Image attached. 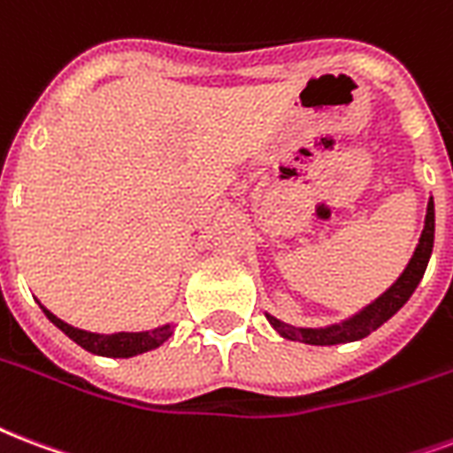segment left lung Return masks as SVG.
<instances>
[{
	"mask_svg": "<svg viewBox=\"0 0 453 453\" xmlns=\"http://www.w3.org/2000/svg\"><path fill=\"white\" fill-rule=\"evenodd\" d=\"M433 242H434V203L433 199L427 202V213H426V227H423V234H420V242L413 257H411L406 271L399 275V280L392 285V288L385 292L382 296H378L371 306H365L361 313H357L354 319H349L342 326H330L320 327V330H313V327H292L280 323L278 319L271 320V326L288 340L295 342H306V344H342V342H354L361 340L365 334H371L372 330H378L382 323H388L396 311L402 309L403 303L409 302V296L413 295V289L418 288V282L423 280V273L427 268V261H430V254H433Z\"/></svg>",
	"mask_w": 453,
	"mask_h": 453,
	"instance_id": "8db88e82",
	"label": "left lung"
}]
</instances>
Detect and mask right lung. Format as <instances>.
I'll list each match as a JSON object with an SVG mask.
<instances>
[{
  "instance_id": "add662e5",
  "label": "right lung",
  "mask_w": 453,
  "mask_h": 453,
  "mask_svg": "<svg viewBox=\"0 0 453 453\" xmlns=\"http://www.w3.org/2000/svg\"><path fill=\"white\" fill-rule=\"evenodd\" d=\"M42 311L47 313V319L64 330L75 344H81L82 349L92 351V354H99V357H113V358H127L134 357V354H142V351L157 349L158 344H164L168 337L173 334L171 326L157 327L151 333H116V334H95L85 333V330H78V327L68 326L61 319H57L51 311H47L42 306Z\"/></svg>"
}]
</instances>
